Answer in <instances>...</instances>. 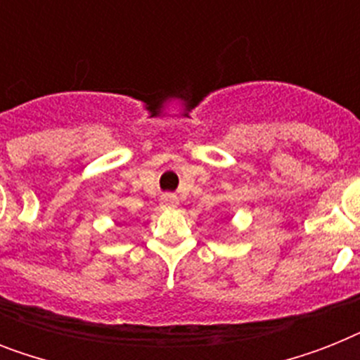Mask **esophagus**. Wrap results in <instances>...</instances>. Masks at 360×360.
I'll use <instances>...</instances> for the list:
<instances>
[{
  "instance_id": "1",
  "label": "esophagus",
  "mask_w": 360,
  "mask_h": 360,
  "mask_svg": "<svg viewBox=\"0 0 360 360\" xmlns=\"http://www.w3.org/2000/svg\"><path fill=\"white\" fill-rule=\"evenodd\" d=\"M160 202H162V205H168V207H175L177 205V196H175L174 192H166V194H162L160 196Z\"/></svg>"
}]
</instances>
